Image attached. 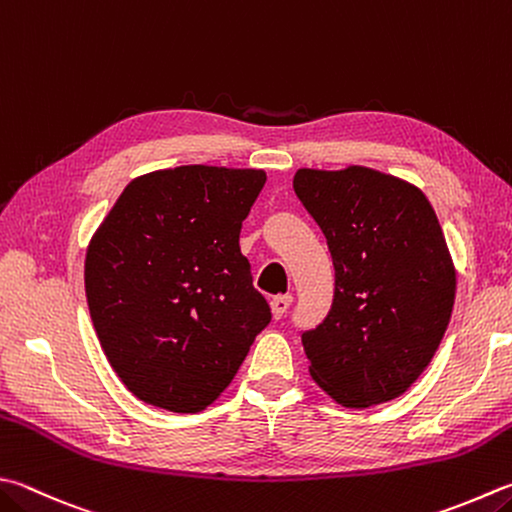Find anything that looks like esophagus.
I'll list each match as a JSON object with an SVG mask.
<instances>
[{
	"instance_id": "esophagus-1",
	"label": "esophagus",
	"mask_w": 512,
	"mask_h": 512,
	"mask_svg": "<svg viewBox=\"0 0 512 512\" xmlns=\"http://www.w3.org/2000/svg\"><path fill=\"white\" fill-rule=\"evenodd\" d=\"M292 294H278V296H274L272 298V314H274V318H283V314L289 310V305H292Z\"/></svg>"
}]
</instances>
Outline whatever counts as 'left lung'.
<instances>
[{"label": "left lung", "mask_w": 512, "mask_h": 512, "mask_svg": "<svg viewBox=\"0 0 512 512\" xmlns=\"http://www.w3.org/2000/svg\"><path fill=\"white\" fill-rule=\"evenodd\" d=\"M294 191L334 263L330 312L301 336L312 379L343 408L401 397L455 305L457 272L435 209L419 187L359 165L298 169Z\"/></svg>", "instance_id": "obj_1"}]
</instances>
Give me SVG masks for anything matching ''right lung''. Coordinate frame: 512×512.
<instances>
[{
	"label": "right lung",
	"instance_id": "add662e5",
	"mask_svg": "<svg viewBox=\"0 0 512 512\" xmlns=\"http://www.w3.org/2000/svg\"><path fill=\"white\" fill-rule=\"evenodd\" d=\"M263 169L185 165L131 180L84 260L91 321L111 368L149 406H211L272 321L240 254Z\"/></svg>",
	"mask_w": 512,
	"mask_h": 512
}]
</instances>
